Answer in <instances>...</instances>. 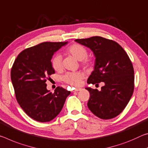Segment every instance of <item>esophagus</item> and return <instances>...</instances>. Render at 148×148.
<instances>
[{
    "mask_svg": "<svg viewBox=\"0 0 148 148\" xmlns=\"http://www.w3.org/2000/svg\"><path fill=\"white\" fill-rule=\"evenodd\" d=\"M81 90V88H75L73 90V92H78V91H80Z\"/></svg>",
    "mask_w": 148,
    "mask_h": 148,
    "instance_id": "esophagus-1",
    "label": "esophagus"
}]
</instances>
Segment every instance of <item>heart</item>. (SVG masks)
Segmentation results:
<instances>
[{"mask_svg": "<svg viewBox=\"0 0 148 148\" xmlns=\"http://www.w3.org/2000/svg\"><path fill=\"white\" fill-rule=\"evenodd\" d=\"M67 53L71 55L78 61H83L84 65H90V60L87 59V50L83 46L79 44H74L69 47ZM52 67L56 71H62L63 69L62 58L60 55H56L52 61ZM84 73L82 72L69 73L64 77V81L73 86H79L81 83V80L84 78Z\"/></svg>", "mask_w": 148, "mask_h": 148, "instance_id": "1", "label": "heart"}]
</instances>
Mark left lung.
<instances>
[{
  "instance_id": "left-lung-1",
  "label": "left lung",
  "mask_w": 148,
  "mask_h": 148,
  "mask_svg": "<svg viewBox=\"0 0 148 148\" xmlns=\"http://www.w3.org/2000/svg\"><path fill=\"white\" fill-rule=\"evenodd\" d=\"M75 41L90 48L95 57L87 83L104 84L100 91L85 88L90 94L88 109L102 119L115 117L127 106L134 91V73L130 58L118 43L107 38L96 36Z\"/></svg>"
}]
</instances>
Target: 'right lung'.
Returning <instances> with one entry per match:
<instances>
[{"mask_svg": "<svg viewBox=\"0 0 148 148\" xmlns=\"http://www.w3.org/2000/svg\"><path fill=\"white\" fill-rule=\"evenodd\" d=\"M68 42H45L23 50L14 62L11 80L18 103L30 117L39 122H48L62 111L70 94L62 87L52 93L47 88V78L55 71L53 55Z\"/></svg>", "mask_w": 148, "mask_h": 148, "instance_id": "obj_1", "label": "right lung"}]
</instances>
